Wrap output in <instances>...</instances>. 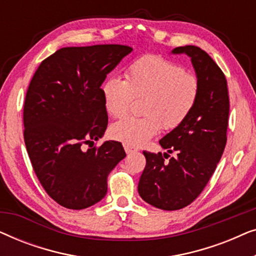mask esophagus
<instances>
[{
  "label": "esophagus",
  "instance_id": "esophagus-1",
  "mask_svg": "<svg viewBox=\"0 0 256 256\" xmlns=\"http://www.w3.org/2000/svg\"><path fill=\"white\" fill-rule=\"evenodd\" d=\"M124 150H126V152H127V154H130V152H136V149H135V148H132V146H130L124 144Z\"/></svg>",
  "mask_w": 256,
  "mask_h": 256
}]
</instances>
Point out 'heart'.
<instances>
[{
  "instance_id": "obj_1",
  "label": "heart",
  "mask_w": 256,
  "mask_h": 256,
  "mask_svg": "<svg viewBox=\"0 0 256 256\" xmlns=\"http://www.w3.org/2000/svg\"><path fill=\"white\" fill-rule=\"evenodd\" d=\"M107 113L124 116L134 99H143V116H128L110 127V136L130 146H140L157 135L160 127L174 130L194 112L200 96V82L183 66L157 54L142 56L126 71V80L112 76L102 85Z\"/></svg>"
}]
</instances>
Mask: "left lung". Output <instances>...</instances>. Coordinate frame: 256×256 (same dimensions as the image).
<instances>
[{
	"instance_id": "1",
	"label": "left lung",
	"mask_w": 256,
	"mask_h": 256,
	"mask_svg": "<svg viewBox=\"0 0 256 256\" xmlns=\"http://www.w3.org/2000/svg\"><path fill=\"white\" fill-rule=\"evenodd\" d=\"M172 54L191 58L200 96L188 120L160 141L176 158L143 152L146 164L138 194L148 204L166 211L190 205L204 190L225 150L230 113L227 80L216 62L194 45L174 48ZM166 158H170L168 162Z\"/></svg>"
}]
</instances>
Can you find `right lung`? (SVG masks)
<instances>
[{
  "label": "right lung",
  "mask_w": 256,
  "mask_h": 256,
  "mask_svg": "<svg viewBox=\"0 0 256 256\" xmlns=\"http://www.w3.org/2000/svg\"><path fill=\"white\" fill-rule=\"evenodd\" d=\"M127 45L62 48L38 66L23 110L24 142L36 176L59 205L82 210L107 194V177L126 157L118 141L93 146L108 124L101 85ZM84 144L90 149L84 150Z\"/></svg>",
  "instance_id": "add662e5"
}]
</instances>
